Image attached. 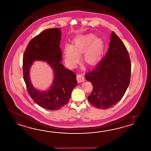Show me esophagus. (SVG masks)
Instances as JSON below:
<instances>
[{
  "label": "esophagus",
  "instance_id": "obj_1",
  "mask_svg": "<svg viewBox=\"0 0 151 151\" xmlns=\"http://www.w3.org/2000/svg\"><path fill=\"white\" fill-rule=\"evenodd\" d=\"M77 80L78 83H81L85 81V78L82 74H78L77 76Z\"/></svg>",
  "mask_w": 151,
  "mask_h": 151
}]
</instances>
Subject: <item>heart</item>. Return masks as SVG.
Wrapping results in <instances>:
<instances>
[{"label":"heart","instance_id":"obj_1","mask_svg":"<svg viewBox=\"0 0 151 151\" xmlns=\"http://www.w3.org/2000/svg\"><path fill=\"white\" fill-rule=\"evenodd\" d=\"M103 42L92 34L78 35L72 46L67 44L64 48V58L69 66H73L79 60V55L83 53V60L91 65L96 64L102 55Z\"/></svg>","mask_w":151,"mask_h":151}]
</instances>
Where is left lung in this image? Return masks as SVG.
Instances as JSON below:
<instances>
[{
	"label": "left lung",
	"mask_w": 151,
	"mask_h": 151,
	"mask_svg": "<svg viewBox=\"0 0 151 151\" xmlns=\"http://www.w3.org/2000/svg\"><path fill=\"white\" fill-rule=\"evenodd\" d=\"M131 64L128 51L114 32L111 35L106 55L92 71L85 73L86 79L93 85L87 96L93 106L105 109L122 99L130 83Z\"/></svg>",
	"instance_id": "obj_1"
}]
</instances>
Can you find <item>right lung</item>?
Segmentation results:
<instances>
[{"label":"right lung","instance_id":"1","mask_svg":"<svg viewBox=\"0 0 151 151\" xmlns=\"http://www.w3.org/2000/svg\"><path fill=\"white\" fill-rule=\"evenodd\" d=\"M61 35L59 28L45 29L29 42L23 55V77L29 95L38 105L51 111L60 109L67 104L72 91L77 85L76 74L60 63ZM35 60L48 62L55 72L52 86L46 91L36 90L30 81L29 68Z\"/></svg>","mask_w":151,"mask_h":151}]
</instances>
